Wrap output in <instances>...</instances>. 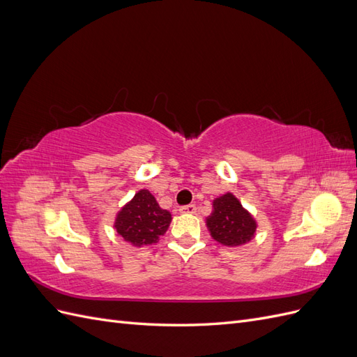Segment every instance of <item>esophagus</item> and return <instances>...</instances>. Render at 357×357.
I'll list each match as a JSON object with an SVG mask.
<instances>
[{
  "label": "esophagus",
  "instance_id": "1",
  "mask_svg": "<svg viewBox=\"0 0 357 357\" xmlns=\"http://www.w3.org/2000/svg\"><path fill=\"white\" fill-rule=\"evenodd\" d=\"M180 213H188V214H193V213H197V205H195V204L183 205V207H180Z\"/></svg>",
  "mask_w": 357,
  "mask_h": 357
}]
</instances>
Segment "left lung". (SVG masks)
Instances as JSON below:
<instances>
[{
	"label": "left lung",
	"mask_w": 357,
	"mask_h": 357,
	"mask_svg": "<svg viewBox=\"0 0 357 357\" xmlns=\"http://www.w3.org/2000/svg\"><path fill=\"white\" fill-rule=\"evenodd\" d=\"M207 228L213 238L228 247H238L250 241L256 232V220L232 193L213 201V213L207 218Z\"/></svg>",
	"instance_id": "left-lung-1"
}]
</instances>
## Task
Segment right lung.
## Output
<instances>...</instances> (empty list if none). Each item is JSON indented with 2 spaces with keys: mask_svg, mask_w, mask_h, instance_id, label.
<instances>
[{
  "mask_svg": "<svg viewBox=\"0 0 357 357\" xmlns=\"http://www.w3.org/2000/svg\"><path fill=\"white\" fill-rule=\"evenodd\" d=\"M171 223V213L160 208L155 197L142 189L117 213L114 228L117 234L135 247L158 243Z\"/></svg>",
  "mask_w": 357,
  "mask_h": 357,
  "instance_id": "1",
  "label": "right lung"
}]
</instances>
